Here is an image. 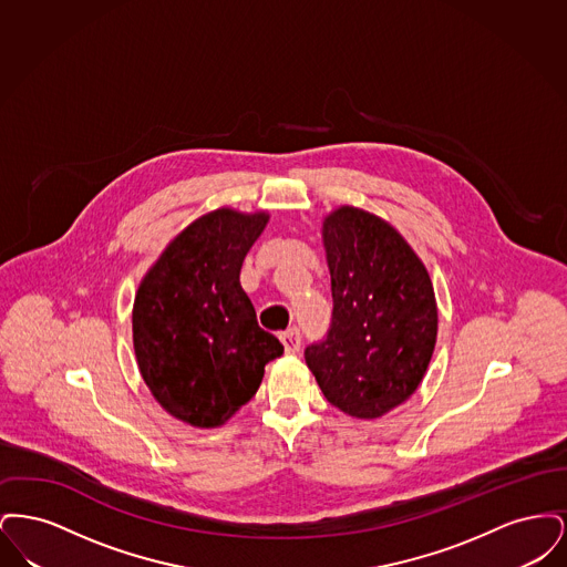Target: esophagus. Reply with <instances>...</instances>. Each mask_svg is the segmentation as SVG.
Returning a JSON list of instances; mask_svg holds the SVG:
<instances>
[{"label":"esophagus","instance_id":"obj_1","mask_svg":"<svg viewBox=\"0 0 567 567\" xmlns=\"http://www.w3.org/2000/svg\"><path fill=\"white\" fill-rule=\"evenodd\" d=\"M280 340H282V344H285V351L289 352V354H296V352L301 349V333H299L297 327L287 329V331L280 336Z\"/></svg>","mask_w":567,"mask_h":567}]
</instances>
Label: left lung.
<instances>
[{
  "mask_svg": "<svg viewBox=\"0 0 567 567\" xmlns=\"http://www.w3.org/2000/svg\"><path fill=\"white\" fill-rule=\"evenodd\" d=\"M323 244L333 312L303 357L329 404L378 419L404 404L432 361V278L395 227L361 208L324 216Z\"/></svg>",
  "mask_w": 567,
  "mask_h": 567,
  "instance_id": "1",
  "label": "left lung"
}]
</instances>
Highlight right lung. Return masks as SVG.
Returning <instances> with one entry per match:
<instances>
[{"mask_svg":"<svg viewBox=\"0 0 567 567\" xmlns=\"http://www.w3.org/2000/svg\"><path fill=\"white\" fill-rule=\"evenodd\" d=\"M270 220L218 208L183 229L135 293L134 351L153 398L193 427L227 423L282 354L240 285L244 257Z\"/></svg>","mask_w":567,"mask_h":567,"instance_id":"obj_1","label":"right lung"}]
</instances>
